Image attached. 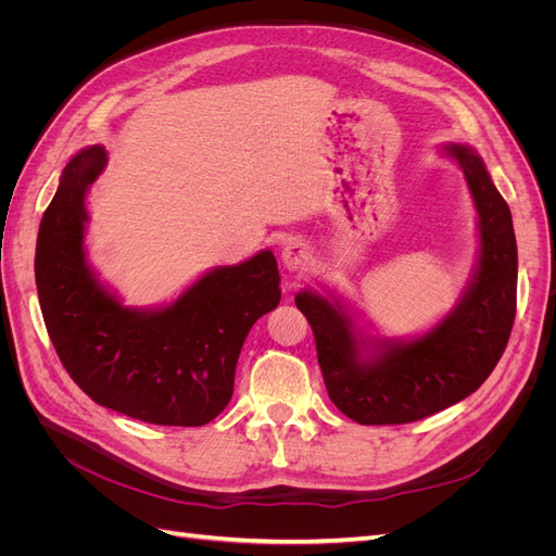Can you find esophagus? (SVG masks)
I'll return each mask as SVG.
<instances>
[{
  "mask_svg": "<svg viewBox=\"0 0 556 556\" xmlns=\"http://www.w3.org/2000/svg\"><path fill=\"white\" fill-rule=\"evenodd\" d=\"M313 264V252L306 243L292 241L282 248V266L292 274H304L306 268Z\"/></svg>",
  "mask_w": 556,
  "mask_h": 556,
  "instance_id": "1",
  "label": "esophagus"
}]
</instances>
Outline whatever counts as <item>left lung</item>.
<instances>
[{
    "mask_svg": "<svg viewBox=\"0 0 556 556\" xmlns=\"http://www.w3.org/2000/svg\"><path fill=\"white\" fill-rule=\"evenodd\" d=\"M478 208L480 260L473 282L439 325L415 341H378V352L352 329L339 301L296 294L315 336L329 399L359 425H406L473 394L508 345L517 308V243L513 215L476 150L450 143Z\"/></svg>",
    "mask_w": 556,
    "mask_h": 556,
    "instance_id": "left-lung-1",
    "label": "left lung"
}]
</instances>
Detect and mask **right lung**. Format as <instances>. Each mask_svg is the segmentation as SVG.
<instances>
[{
	"instance_id": "add662e5",
	"label": "right lung",
	"mask_w": 556,
	"mask_h": 556,
	"mask_svg": "<svg viewBox=\"0 0 556 556\" xmlns=\"http://www.w3.org/2000/svg\"><path fill=\"white\" fill-rule=\"evenodd\" d=\"M106 150L64 166L43 213L35 276L50 341L66 374L94 403L162 427H201L225 410L250 327L280 304L271 250L213 268L174 304L137 311L97 280L86 260V192Z\"/></svg>"
}]
</instances>
